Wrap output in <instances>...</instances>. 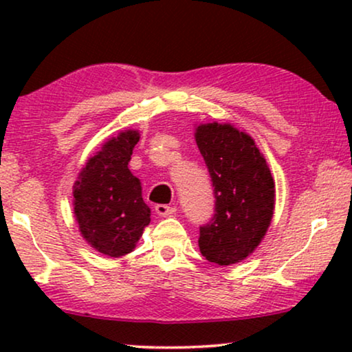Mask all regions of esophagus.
Here are the masks:
<instances>
[{"label": "esophagus", "mask_w": 352, "mask_h": 352, "mask_svg": "<svg viewBox=\"0 0 352 352\" xmlns=\"http://www.w3.org/2000/svg\"><path fill=\"white\" fill-rule=\"evenodd\" d=\"M155 211L158 216H163V218H166V216H171L175 214V208L173 206H168V205H155Z\"/></svg>", "instance_id": "34e87169"}]
</instances>
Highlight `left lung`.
Listing matches in <instances>:
<instances>
[{
    "instance_id": "8db88e82",
    "label": "left lung",
    "mask_w": 352,
    "mask_h": 352,
    "mask_svg": "<svg viewBox=\"0 0 352 352\" xmlns=\"http://www.w3.org/2000/svg\"><path fill=\"white\" fill-rule=\"evenodd\" d=\"M195 142L214 187V216L200 228V253L219 266L243 261L266 235L276 182L253 138L230 123H201Z\"/></svg>"
}]
</instances>
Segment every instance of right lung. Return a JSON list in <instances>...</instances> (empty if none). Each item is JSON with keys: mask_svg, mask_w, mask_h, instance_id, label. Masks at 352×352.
Listing matches in <instances>:
<instances>
[{"mask_svg": "<svg viewBox=\"0 0 352 352\" xmlns=\"http://www.w3.org/2000/svg\"><path fill=\"white\" fill-rule=\"evenodd\" d=\"M139 138L138 129H124L107 139L86 160L74 184V213L81 237L109 258L133 252L151 223L141 181L128 168Z\"/></svg>", "mask_w": 352, "mask_h": 352, "instance_id": "obj_1", "label": "right lung"}]
</instances>
